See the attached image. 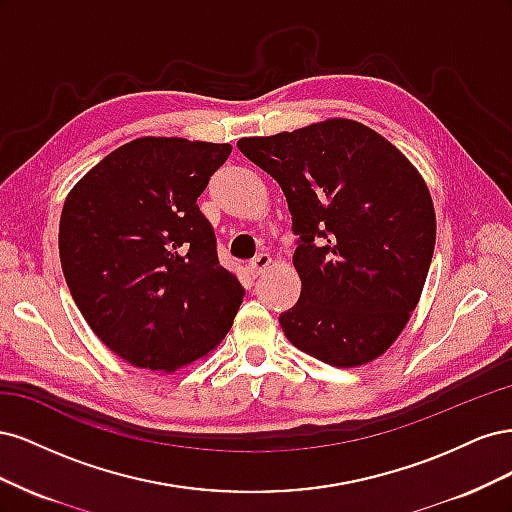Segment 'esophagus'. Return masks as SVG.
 <instances>
[{
  "mask_svg": "<svg viewBox=\"0 0 512 512\" xmlns=\"http://www.w3.org/2000/svg\"><path fill=\"white\" fill-rule=\"evenodd\" d=\"M269 265H271L269 254H258V256L250 262V265H247V271H250L252 277H258Z\"/></svg>",
  "mask_w": 512,
  "mask_h": 512,
  "instance_id": "esophagus-1",
  "label": "esophagus"
}]
</instances>
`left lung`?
I'll return each instance as SVG.
<instances>
[{
    "label": "left lung",
    "mask_w": 512,
    "mask_h": 512,
    "mask_svg": "<svg viewBox=\"0 0 512 512\" xmlns=\"http://www.w3.org/2000/svg\"><path fill=\"white\" fill-rule=\"evenodd\" d=\"M237 147L280 183L292 215L301 297L280 314L290 344L335 367L374 361L406 327L431 265L436 213L425 181L350 119Z\"/></svg>",
    "instance_id": "left-lung-1"
}]
</instances>
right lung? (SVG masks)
I'll use <instances>...</instances> for the list:
<instances>
[{"instance_id":"obj_1","label":"right lung","mask_w":512,"mask_h":512,"mask_svg":"<svg viewBox=\"0 0 512 512\" xmlns=\"http://www.w3.org/2000/svg\"><path fill=\"white\" fill-rule=\"evenodd\" d=\"M230 145L136 138L76 183L59 258L76 307L128 363L173 371L218 346L245 297L198 209Z\"/></svg>"}]
</instances>
